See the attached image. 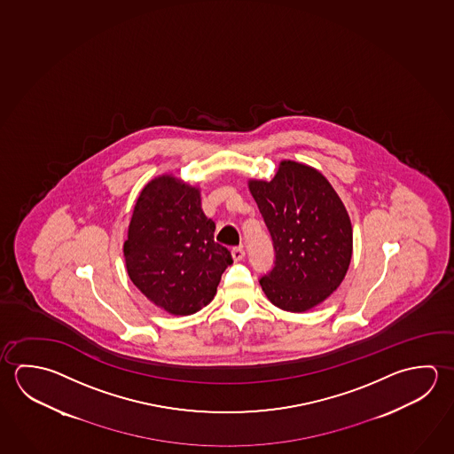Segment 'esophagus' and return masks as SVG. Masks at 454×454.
I'll list each match as a JSON object with an SVG mask.
<instances>
[{
  "mask_svg": "<svg viewBox=\"0 0 454 454\" xmlns=\"http://www.w3.org/2000/svg\"><path fill=\"white\" fill-rule=\"evenodd\" d=\"M231 254H232V260H234V262H242L244 256H246V252H244L242 247H234V248L231 250Z\"/></svg>",
  "mask_w": 454,
  "mask_h": 454,
  "instance_id": "1",
  "label": "esophagus"
}]
</instances>
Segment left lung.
Wrapping results in <instances>:
<instances>
[{
    "label": "left lung",
    "mask_w": 454,
    "mask_h": 454,
    "mask_svg": "<svg viewBox=\"0 0 454 454\" xmlns=\"http://www.w3.org/2000/svg\"><path fill=\"white\" fill-rule=\"evenodd\" d=\"M276 250L260 278L274 306L306 312L341 286L352 258V224L338 192L317 168L280 160L270 182L248 180Z\"/></svg>",
    "instance_id": "left-lung-1"
}]
</instances>
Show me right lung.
Instances as JSON below:
<instances>
[{"label":"right lung","mask_w":454,"mask_h":454,"mask_svg":"<svg viewBox=\"0 0 454 454\" xmlns=\"http://www.w3.org/2000/svg\"><path fill=\"white\" fill-rule=\"evenodd\" d=\"M215 223L200 188L172 174L154 176L137 198L122 254L132 284L172 316H192L214 300L230 250L214 240Z\"/></svg>","instance_id":"add662e5"}]
</instances>
